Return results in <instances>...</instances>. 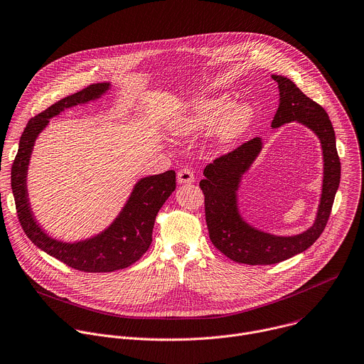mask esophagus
<instances>
[{"label": "esophagus", "instance_id": "34e87169", "mask_svg": "<svg viewBox=\"0 0 364 364\" xmlns=\"http://www.w3.org/2000/svg\"><path fill=\"white\" fill-rule=\"evenodd\" d=\"M177 181L180 184H188V183H193L194 181V173L191 168H181L178 173H177Z\"/></svg>", "mask_w": 364, "mask_h": 364}]
</instances>
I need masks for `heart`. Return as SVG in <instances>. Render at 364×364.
I'll return each mask as SVG.
<instances>
[{
  "mask_svg": "<svg viewBox=\"0 0 364 364\" xmlns=\"http://www.w3.org/2000/svg\"><path fill=\"white\" fill-rule=\"evenodd\" d=\"M252 117L253 111L247 104L232 105L225 95L204 98L174 121V132L180 136H188L221 124L218 137L224 143L243 133L249 127Z\"/></svg>",
  "mask_w": 364,
  "mask_h": 364,
  "instance_id": "1",
  "label": "heart"
}]
</instances>
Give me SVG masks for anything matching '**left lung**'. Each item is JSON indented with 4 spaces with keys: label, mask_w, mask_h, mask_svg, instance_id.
<instances>
[{
    "label": "left lung",
    "mask_w": 364,
    "mask_h": 364,
    "mask_svg": "<svg viewBox=\"0 0 364 364\" xmlns=\"http://www.w3.org/2000/svg\"><path fill=\"white\" fill-rule=\"evenodd\" d=\"M279 84L280 104L273 129L297 121L309 127L321 143L324 177L314 224L301 234L280 237L260 231L241 218L237 208L240 180L262 150L259 137L220 156L204 168L200 188L204 194L205 221L211 243L232 262L243 264H276L307 250L323 232L340 183V159L331 121L321 105L310 100L287 77L272 75Z\"/></svg>",
    "instance_id": "8db88e82"
}]
</instances>
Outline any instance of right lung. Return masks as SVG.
Listing matches in <instances>:
<instances>
[{
    "label": "right lung",
    "mask_w": 364,
    "mask_h": 364,
    "mask_svg": "<svg viewBox=\"0 0 364 364\" xmlns=\"http://www.w3.org/2000/svg\"><path fill=\"white\" fill-rule=\"evenodd\" d=\"M108 88V82L91 84L33 117L23 132L11 168L16 208L27 237L47 255L85 273H109L140 260L153 241L151 235L159 210L176 190V171L173 170L141 178L114 223L101 234L78 243H63L48 237L34 220L27 194V170L38 134L46 129L50 118L65 108L101 97Z\"/></svg>",
    "instance_id": "right-lung-1"
}]
</instances>
